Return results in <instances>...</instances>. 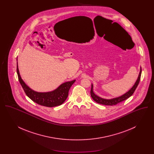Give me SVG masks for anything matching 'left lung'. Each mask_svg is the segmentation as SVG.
Segmentation results:
<instances>
[{"mask_svg":"<svg viewBox=\"0 0 154 154\" xmlns=\"http://www.w3.org/2000/svg\"><path fill=\"white\" fill-rule=\"evenodd\" d=\"M141 67L140 68V71L139 75L138 77V79L136 81V82H135L134 85L132 87L128 92H127L126 93H125L123 95L119 97H118L116 98H113L111 99H103L100 97L94 94V91H93V85L92 84L91 85V97H92V99H94V101H95L96 102L99 103V104H102L103 105H107V106H113V105H116L118 103L121 102L124 100H125L126 99H127L128 98H129V97H131V96L133 94V93L134 92L136 88L137 87L139 83L140 80V77H141Z\"/></svg>","mask_w":154,"mask_h":154,"instance_id":"8db88e82","label":"left lung"}]
</instances>
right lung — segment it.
I'll return each instance as SVG.
<instances>
[{"label":"right lung","instance_id":"1","mask_svg":"<svg viewBox=\"0 0 154 154\" xmlns=\"http://www.w3.org/2000/svg\"><path fill=\"white\" fill-rule=\"evenodd\" d=\"M17 73L18 74V80L26 95L34 102L48 107L59 106L64 102L68 96V93L70 88L75 81L74 80L66 82L61 84L58 88L51 92H37L31 89L22 80L19 73L18 63L17 65Z\"/></svg>","mask_w":154,"mask_h":154}]
</instances>
